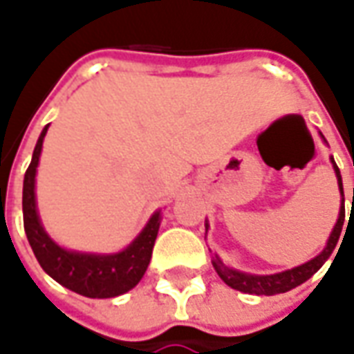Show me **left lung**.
<instances>
[{
  "instance_id": "8db88e82",
  "label": "left lung",
  "mask_w": 354,
  "mask_h": 354,
  "mask_svg": "<svg viewBox=\"0 0 354 354\" xmlns=\"http://www.w3.org/2000/svg\"><path fill=\"white\" fill-rule=\"evenodd\" d=\"M320 138L326 142V138L320 132ZM333 165V170H335V178H337V185H339V194H341V207H339V216H337V222L333 226L332 234L328 237V243L322 249V253L316 254L315 259H310L308 263L299 264L291 270L278 272V274H249V272H241L232 268L228 264L222 263L218 254L212 257V266L214 270L220 276V280L224 281L226 286H230L232 289H237L241 293H251V295H276V293H286L289 289L297 288L303 281H306L313 274L322 268V264L330 259V254L333 253V249L337 245V239L341 236V228H343V220H345V197H343V182H341V174L337 165L333 157H330ZM205 228L209 230V222H205Z\"/></svg>"
}]
</instances>
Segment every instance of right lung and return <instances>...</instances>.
Segmentation results:
<instances>
[{
    "label": "right lung",
    "instance_id": "1",
    "mask_svg": "<svg viewBox=\"0 0 354 354\" xmlns=\"http://www.w3.org/2000/svg\"><path fill=\"white\" fill-rule=\"evenodd\" d=\"M48 128L49 124L39 134L22 184V214L28 243L44 272L66 289L91 299L118 297L136 288L149 266L162 220L160 211L153 212L134 241L118 253H80L55 243L41 226L36 207V172Z\"/></svg>",
    "mask_w": 354,
    "mask_h": 354
}]
</instances>
